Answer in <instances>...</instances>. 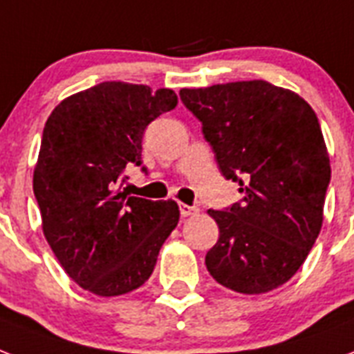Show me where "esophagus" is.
<instances>
[{
	"instance_id": "34e87169",
	"label": "esophagus",
	"mask_w": 354,
	"mask_h": 354,
	"mask_svg": "<svg viewBox=\"0 0 354 354\" xmlns=\"http://www.w3.org/2000/svg\"><path fill=\"white\" fill-rule=\"evenodd\" d=\"M179 210H180V216L183 218H190V216H197L199 214V208L197 207H190V205H179Z\"/></svg>"
}]
</instances>
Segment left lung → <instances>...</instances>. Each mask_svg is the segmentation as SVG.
Instances as JSON below:
<instances>
[{
  "mask_svg": "<svg viewBox=\"0 0 354 354\" xmlns=\"http://www.w3.org/2000/svg\"><path fill=\"white\" fill-rule=\"evenodd\" d=\"M180 101L203 123L225 179L242 203L208 210L220 227L205 257L210 275L240 294L288 282L322 231L330 164L316 112L268 81L183 88Z\"/></svg>",
  "mask_w": 354,
  "mask_h": 354,
  "instance_id": "1",
  "label": "left lung"
}]
</instances>
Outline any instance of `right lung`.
Returning <instances> with one entry per match:
<instances>
[{"mask_svg":"<svg viewBox=\"0 0 354 354\" xmlns=\"http://www.w3.org/2000/svg\"><path fill=\"white\" fill-rule=\"evenodd\" d=\"M175 106L174 90L106 81L60 101L46 122L32 175L44 236L92 294L140 288L179 223L175 201L133 197L120 186L125 166L142 164L147 125Z\"/></svg>","mask_w":354,"mask_h":354,"instance_id":"right-lung-1","label":"right lung"}]
</instances>
